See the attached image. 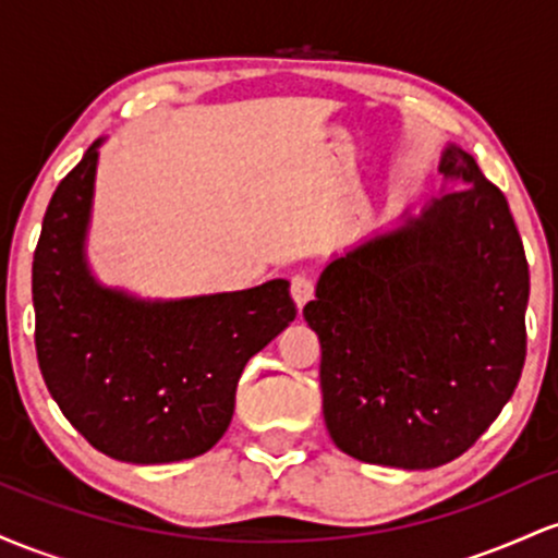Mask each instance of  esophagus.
<instances>
[{"label": "esophagus", "mask_w": 558, "mask_h": 558, "mask_svg": "<svg viewBox=\"0 0 558 558\" xmlns=\"http://www.w3.org/2000/svg\"><path fill=\"white\" fill-rule=\"evenodd\" d=\"M291 296L296 301V306H304L306 301L315 296V280L310 275H296L291 280Z\"/></svg>", "instance_id": "34e87169"}]
</instances>
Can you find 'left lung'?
<instances>
[{"label":"left lung","mask_w":558,"mask_h":558,"mask_svg":"<svg viewBox=\"0 0 558 558\" xmlns=\"http://www.w3.org/2000/svg\"><path fill=\"white\" fill-rule=\"evenodd\" d=\"M420 217L325 267L304 319L323 345L328 433L360 462L433 470L462 457L520 383L530 270L509 202L448 146Z\"/></svg>","instance_id":"1"}]
</instances>
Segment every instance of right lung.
Returning <instances> with one entry per match:
<instances>
[{"instance_id": "right-lung-1", "label": "right lung", "mask_w": 558, "mask_h": 558, "mask_svg": "<svg viewBox=\"0 0 558 558\" xmlns=\"http://www.w3.org/2000/svg\"><path fill=\"white\" fill-rule=\"evenodd\" d=\"M96 146L57 185L36 243L38 367L96 451L181 462L222 438L243 367L293 323L296 304L286 280L165 304L96 286L83 262Z\"/></svg>"}]
</instances>
